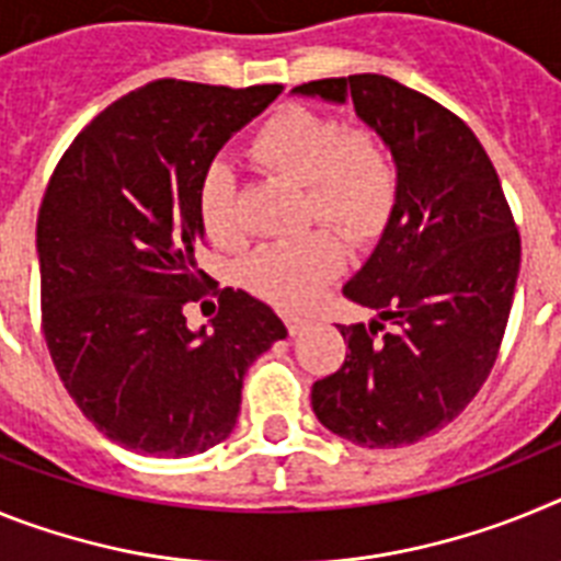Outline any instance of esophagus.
<instances>
[{
	"instance_id": "1",
	"label": "esophagus",
	"mask_w": 561,
	"mask_h": 561,
	"mask_svg": "<svg viewBox=\"0 0 561 561\" xmlns=\"http://www.w3.org/2000/svg\"><path fill=\"white\" fill-rule=\"evenodd\" d=\"M306 325H309V320H306V317L286 314V329H289V334H291V336H295V334H300V331H304Z\"/></svg>"
}]
</instances>
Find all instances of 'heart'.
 Wrapping results in <instances>:
<instances>
[{"label": "heart", "mask_w": 561, "mask_h": 561, "mask_svg": "<svg viewBox=\"0 0 561 561\" xmlns=\"http://www.w3.org/2000/svg\"><path fill=\"white\" fill-rule=\"evenodd\" d=\"M252 153L261 165L306 187V219L323 221L356 244L379 236L399 202V171L385 142L368 128H345L314 108L291 106L270 117L257 128ZM196 207L216 244L241 241L236 173L225 160L205 168ZM342 264L340 241L317 230L295 241L257 247L244 261V280L275 304L306 306L340 275Z\"/></svg>", "instance_id": "heart-1"}]
</instances>
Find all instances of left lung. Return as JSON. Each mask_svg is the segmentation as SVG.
<instances>
[{
  "label": "left lung",
  "mask_w": 561,
  "mask_h": 561,
  "mask_svg": "<svg viewBox=\"0 0 561 561\" xmlns=\"http://www.w3.org/2000/svg\"><path fill=\"white\" fill-rule=\"evenodd\" d=\"M295 95L354 103L390 148L399 202L342 295L374 311L336 325L348 354L311 388L325 430L396 449L447 427L492 374L519 275L500 176L458 114L385 76L323 78Z\"/></svg>",
  "instance_id": "8db88e82"
}]
</instances>
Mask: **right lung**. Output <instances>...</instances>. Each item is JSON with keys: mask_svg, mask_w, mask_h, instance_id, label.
<instances>
[{"mask_svg": "<svg viewBox=\"0 0 561 561\" xmlns=\"http://www.w3.org/2000/svg\"><path fill=\"white\" fill-rule=\"evenodd\" d=\"M284 87L153 81L103 108L64 151L36 225L42 325L67 393L108 440L187 458L232 433L252 362L286 325L241 289L187 329L210 277L196 191L238 128Z\"/></svg>", "mask_w": 561, "mask_h": 561, "instance_id": "add662e5", "label": "right lung"}]
</instances>
